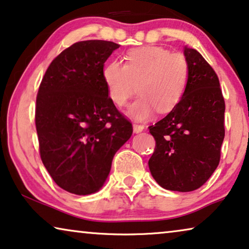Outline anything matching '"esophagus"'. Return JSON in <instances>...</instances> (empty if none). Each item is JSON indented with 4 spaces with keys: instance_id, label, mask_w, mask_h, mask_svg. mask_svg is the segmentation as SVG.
<instances>
[{
    "instance_id": "esophagus-1",
    "label": "esophagus",
    "mask_w": 249,
    "mask_h": 249,
    "mask_svg": "<svg viewBox=\"0 0 249 249\" xmlns=\"http://www.w3.org/2000/svg\"><path fill=\"white\" fill-rule=\"evenodd\" d=\"M132 127H134V131L136 132V134H137V132H141V131H142L145 129V127H144V124H132Z\"/></svg>"
}]
</instances>
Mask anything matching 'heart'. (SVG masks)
Returning a JSON list of instances; mask_svg holds the SVG:
<instances>
[{
	"label": "heart",
	"instance_id": "1",
	"mask_svg": "<svg viewBox=\"0 0 249 249\" xmlns=\"http://www.w3.org/2000/svg\"><path fill=\"white\" fill-rule=\"evenodd\" d=\"M189 63L181 53L161 46L135 47L125 54V63L113 60L103 68V79L112 103L127 105L139 87L141 97L128 108L137 120L172 111L185 94Z\"/></svg>",
	"mask_w": 249,
	"mask_h": 249
}]
</instances>
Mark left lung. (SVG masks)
<instances>
[{
    "label": "left lung",
    "instance_id": "obj_1",
    "mask_svg": "<svg viewBox=\"0 0 249 249\" xmlns=\"http://www.w3.org/2000/svg\"><path fill=\"white\" fill-rule=\"evenodd\" d=\"M183 53L188 84L178 105L148 127L155 139L148 166L163 188L186 193L202 187L219 165L226 104L213 68L196 50Z\"/></svg>",
    "mask_w": 249,
    "mask_h": 249
}]
</instances>
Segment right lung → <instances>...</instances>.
Returning <instances> with one entry per match:
<instances>
[{
  "label": "right lung",
  "instance_id": "right-lung-1",
  "mask_svg": "<svg viewBox=\"0 0 249 249\" xmlns=\"http://www.w3.org/2000/svg\"><path fill=\"white\" fill-rule=\"evenodd\" d=\"M119 46L107 40L74 43L51 62L39 85L35 124L40 159L54 182L71 194L97 192L132 134L103 79L105 61Z\"/></svg>",
  "mask_w": 249,
  "mask_h": 249
}]
</instances>
